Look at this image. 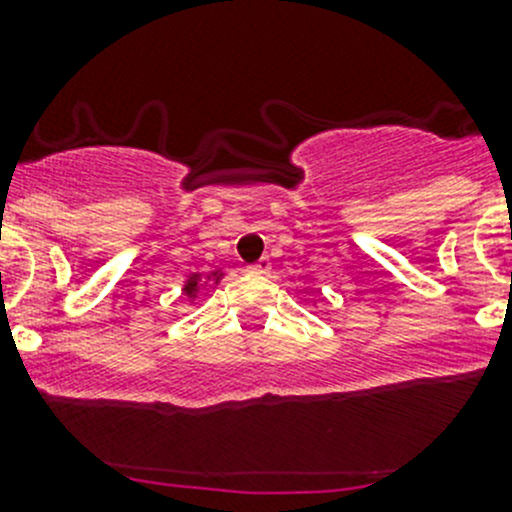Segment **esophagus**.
<instances>
[{"label": "esophagus", "instance_id": "34e87169", "mask_svg": "<svg viewBox=\"0 0 512 512\" xmlns=\"http://www.w3.org/2000/svg\"><path fill=\"white\" fill-rule=\"evenodd\" d=\"M270 267H272L270 257H260V260L252 262V265L247 267V272H250V275H267V272H270Z\"/></svg>", "mask_w": 512, "mask_h": 512}]
</instances>
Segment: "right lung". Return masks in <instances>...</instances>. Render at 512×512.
Wrapping results in <instances>:
<instances>
[{
  "mask_svg": "<svg viewBox=\"0 0 512 512\" xmlns=\"http://www.w3.org/2000/svg\"><path fill=\"white\" fill-rule=\"evenodd\" d=\"M213 277H215V282H218L220 277H223V272H213ZM198 289H200V275H198V272H193V275L188 277V282H185V285H183L185 297L193 299V297H195V292H198Z\"/></svg>",
  "mask_w": 512,
  "mask_h": 512,
  "instance_id": "add662e5",
  "label": "right lung"
}]
</instances>
